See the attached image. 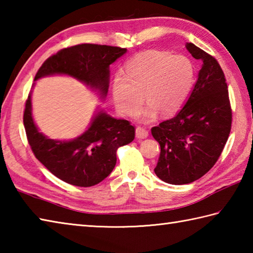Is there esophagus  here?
I'll list each match as a JSON object with an SVG mask.
<instances>
[{
	"mask_svg": "<svg viewBox=\"0 0 253 253\" xmlns=\"http://www.w3.org/2000/svg\"><path fill=\"white\" fill-rule=\"evenodd\" d=\"M148 136H149V132H148L146 128L140 127V126H138L136 128V137L137 138H139V139H145V138H147Z\"/></svg>",
	"mask_w": 253,
	"mask_h": 253,
	"instance_id": "esophagus-1",
	"label": "esophagus"
}]
</instances>
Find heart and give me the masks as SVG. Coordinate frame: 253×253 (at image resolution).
Segmentation results:
<instances>
[{"label": "heart", "instance_id": "1", "mask_svg": "<svg viewBox=\"0 0 253 253\" xmlns=\"http://www.w3.org/2000/svg\"><path fill=\"white\" fill-rule=\"evenodd\" d=\"M194 78V66L187 57L146 50L128 61L126 73L114 76L113 100L123 115L132 117L140 110L143 93L148 106L142 118L150 122L159 112L171 115L179 110L189 96Z\"/></svg>", "mask_w": 253, "mask_h": 253}]
</instances>
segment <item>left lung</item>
I'll list each match as a JSON object with an SVG mask.
<instances>
[{
    "label": "left lung",
    "instance_id": "left-lung-1",
    "mask_svg": "<svg viewBox=\"0 0 253 253\" xmlns=\"http://www.w3.org/2000/svg\"><path fill=\"white\" fill-rule=\"evenodd\" d=\"M185 47L202 62L194 88L174 117L151 129L161 148L155 173L174 185L199 180L214 167L231 128L228 90L219 63L194 43Z\"/></svg>",
    "mask_w": 253,
    "mask_h": 253
}]
</instances>
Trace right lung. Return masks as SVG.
<instances>
[{
  "label": "right lung",
  "mask_w": 253,
  "mask_h": 253,
  "mask_svg": "<svg viewBox=\"0 0 253 253\" xmlns=\"http://www.w3.org/2000/svg\"><path fill=\"white\" fill-rule=\"evenodd\" d=\"M126 48L82 43L62 49L39 68L35 81L49 76H68L85 84L101 100L110 86V66ZM24 126L35 157L53 175L69 184L88 187L102 182L116 165V150L130 143L135 128L97 107L87 129L70 140H58L39 131L33 117L32 93L24 112Z\"/></svg>",
  "instance_id": "add662e5"
}]
</instances>
